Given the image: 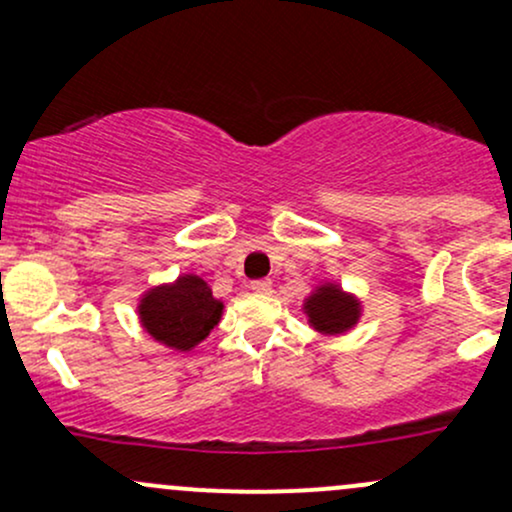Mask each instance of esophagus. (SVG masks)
I'll return each mask as SVG.
<instances>
[{
  "instance_id": "obj_1",
  "label": "esophagus",
  "mask_w": 512,
  "mask_h": 512,
  "mask_svg": "<svg viewBox=\"0 0 512 512\" xmlns=\"http://www.w3.org/2000/svg\"><path fill=\"white\" fill-rule=\"evenodd\" d=\"M250 289L255 293H269V291H272V281H269V279H255L250 284Z\"/></svg>"
}]
</instances>
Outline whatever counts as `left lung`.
Segmentation results:
<instances>
[{"label": "left lung", "instance_id": "8db88e82", "mask_svg": "<svg viewBox=\"0 0 512 512\" xmlns=\"http://www.w3.org/2000/svg\"><path fill=\"white\" fill-rule=\"evenodd\" d=\"M303 313L315 332L337 337V334L356 327L363 308L354 293L344 291L342 286L332 284V281H325V284H317L315 291L305 298Z\"/></svg>", "mask_w": 512, "mask_h": 512}]
</instances>
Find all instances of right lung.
<instances>
[{
  "label": "right lung",
  "mask_w": 512,
  "mask_h": 512,
  "mask_svg": "<svg viewBox=\"0 0 512 512\" xmlns=\"http://www.w3.org/2000/svg\"><path fill=\"white\" fill-rule=\"evenodd\" d=\"M139 322L154 342L175 351H192L221 322L223 301L197 274H180L170 284L144 291L137 303Z\"/></svg>",
  "instance_id": "obj_1"
}]
</instances>
